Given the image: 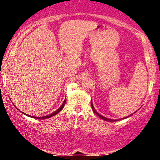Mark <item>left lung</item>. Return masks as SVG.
<instances>
[{
    "instance_id": "8db88e82",
    "label": "left lung",
    "mask_w": 160,
    "mask_h": 160,
    "mask_svg": "<svg viewBox=\"0 0 160 160\" xmlns=\"http://www.w3.org/2000/svg\"><path fill=\"white\" fill-rule=\"evenodd\" d=\"M91 107H92V109L93 112H94V113H95V114H96L97 116H98V117H100L101 119H102V120H105V121H108V122H114V121H115V120H111V119L106 118L105 117H103V116H102V115L99 114V113H98V112H97L96 111H95V108H94V107H93V104H92V101H91ZM132 114H133V113H132ZM132 114H130L129 116H128V117H130V116H132Z\"/></svg>"
}]
</instances>
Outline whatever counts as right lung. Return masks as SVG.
<instances>
[{"label": "right lung", "mask_w": 160, "mask_h": 160, "mask_svg": "<svg viewBox=\"0 0 160 160\" xmlns=\"http://www.w3.org/2000/svg\"><path fill=\"white\" fill-rule=\"evenodd\" d=\"M65 102H66V98L65 99V101H64V102L63 103H62V104L61 105V107H60L59 108H58V110H56V111H54L53 112V113H50V114H49V115H47V116H44V117H33V116H30V115H28V114H26V113H24V112H22V113H24V114H25L26 116H28V117H32V118H34V119H38V120H44V119H47V118H49V117H53V116L54 115H56V114H57V113H58V112L59 111H61V110L62 109V108H64V106H65ZM19 110V109H18Z\"/></svg>", "instance_id": "1"}]
</instances>
